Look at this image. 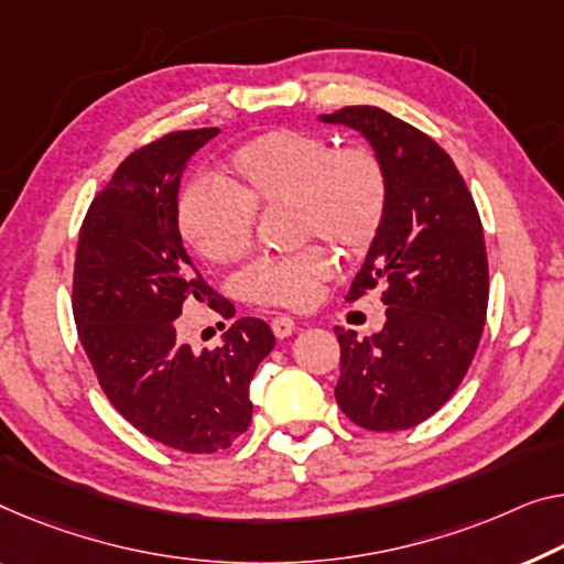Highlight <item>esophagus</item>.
Listing matches in <instances>:
<instances>
[{"instance_id":"esophagus-1","label":"esophagus","mask_w":564,"mask_h":564,"mask_svg":"<svg viewBox=\"0 0 564 564\" xmlns=\"http://www.w3.org/2000/svg\"><path fill=\"white\" fill-rule=\"evenodd\" d=\"M271 329L275 336H279V339H285V336H291L293 332H296V324H293V318H289V316H275L271 322Z\"/></svg>"}]
</instances>
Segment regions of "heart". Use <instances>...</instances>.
<instances>
[{"mask_svg": "<svg viewBox=\"0 0 564 564\" xmlns=\"http://www.w3.org/2000/svg\"><path fill=\"white\" fill-rule=\"evenodd\" d=\"M223 189L189 184L176 202V228L192 253L213 265L246 258L256 215L289 207L296 240H326L344 256H365L390 209V176L375 149L336 147L314 131L275 129L246 141L220 172ZM334 275L324 246L263 260L240 279L242 296L260 306L306 308Z\"/></svg>", "mask_w": 564, "mask_h": 564, "instance_id": "b5f03b06", "label": "heart"}]
</instances>
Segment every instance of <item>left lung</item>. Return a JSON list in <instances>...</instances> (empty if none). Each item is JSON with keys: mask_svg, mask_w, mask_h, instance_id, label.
Wrapping results in <instances>:
<instances>
[{"mask_svg": "<svg viewBox=\"0 0 564 564\" xmlns=\"http://www.w3.org/2000/svg\"><path fill=\"white\" fill-rule=\"evenodd\" d=\"M362 133L390 176V209L347 301L384 285L382 332L336 326V402L367 431H408L443 408L470 367L489 304V263L474 197L453 159L375 106L318 116Z\"/></svg>", "mask_w": 564, "mask_h": 564, "instance_id": "8db88e82", "label": "left lung"}]
</instances>
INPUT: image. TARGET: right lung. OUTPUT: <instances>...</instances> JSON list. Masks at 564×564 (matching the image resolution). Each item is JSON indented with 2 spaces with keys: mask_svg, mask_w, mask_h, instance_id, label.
<instances>
[{
  "mask_svg": "<svg viewBox=\"0 0 564 564\" xmlns=\"http://www.w3.org/2000/svg\"><path fill=\"white\" fill-rule=\"evenodd\" d=\"M217 133L174 131L126 156L90 202L75 250L73 316L100 388L137 431L184 453L223 451L248 431L250 380L275 344L250 316L199 355L180 339L176 318L195 301L235 314L176 228L184 166Z\"/></svg>",
  "mask_w": 564,
  "mask_h": 564,
  "instance_id": "obj_1",
  "label": "right lung"
}]
</instances>
